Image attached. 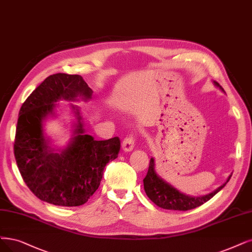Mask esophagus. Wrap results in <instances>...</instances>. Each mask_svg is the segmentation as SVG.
I'll return each mask as SVG.
<instances>
[{
	"mask_svg": "<svg viewBox=\"0 0 252 252\" xmlns=\"http://www.w3.org/2000/svg\"><path fill=\"white\" fill-rule=\"evenodd\" d=\"M135 145V137L134 135H129L125 138V140L123 141V148L126 152H131L133 151Z\"/></svg>",
	"mask_w": 252,
	"mask_h": 252,
	"instance_id": "34e87169",
	"label": "esophagus"
}]
</instances>
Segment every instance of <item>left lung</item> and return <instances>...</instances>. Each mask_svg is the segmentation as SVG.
Wrapping results in <instances>:
<instances>
[{
  "label": "left lung",
  "mask_w": 252,
  "mask_h": 252,
  "mask_svg": "<svg viewBox=\"0 0 252 252\" xmlns=\"http://www.w3.org/2000/svg\"><path fill=\"white\" fill-rule=\"evenodd\" d=\"M216 85L222 89V87L218 83H216ZM230 176L231 175H229L227 181L214 192L200 197H191L188 196V195H185L179 192L178 190L171 187L169 184H167L157 175L155 171V160L152 158L150 161V166H148L147 174L143 180V184L144 190L148 198H150L154 203H156L158 207L166 210L189 211L195 208H198L204 202L210 200L214 195H216L228 183V181L230 180Z\"/></svg>",
  "instance_id": "left-lung-1"
}]
</instances>
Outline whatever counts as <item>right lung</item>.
Wrapping results in <instances>:
<instances>
[{
	"label": "right lung",
	"instance_id": "obj_1",
	"mask_svg": "<svg viewBox=\"0 0 252 252\" xmlns=\"http://www.w3.org/2000/svg\"><path fill=\"white\" fill-rule=\"evenodd\" d=\"M92 90L79 74L55 73L24 101L18 114L14 157L28 188L40 200L55 206H82L99 187L106 165L115 160L120 139L94 140L83 135L79 121L76 136L61 154L52 153L42 133V121L60 98H90ZM74 109V107H73ZM79 115V111H76ZM80 120V116H78Z\"/></svg>",
	"mask_w": 252,
	"mask_h": 252
}]
</instances>
